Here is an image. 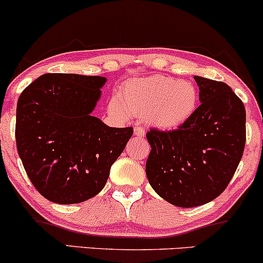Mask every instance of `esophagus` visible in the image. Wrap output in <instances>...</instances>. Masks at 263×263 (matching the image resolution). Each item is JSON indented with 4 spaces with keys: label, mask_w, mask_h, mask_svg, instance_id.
<instances>
[{
    "label": "esophagus",
    "mask_w": 263,
    "mask_h": 263,
    "mask_svg": "<svg viewBox=\"0 0 263 263\" xmlns=\"http://www.w3.org/2000/svg\"><path fill=\"white\" fill-rule=\"evenodd\" d=\"M135 135L137 136V137H144L146 131H144V128L141 127V126H137V127H135Z\"/></svg>",
    "instance_id": "1"
}]
</instances>
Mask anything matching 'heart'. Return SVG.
I'll use <instances>...</instances> for the list:
<instances>
[{
    "label": "heart",
    "mask_w": 263,
    "mask_h": 263,
    "mask_svg": "<svg viewBox=\"0 0 263 263\" xmlns=\"http://www.w3.org/2000/svg\"><path fill=\"white\" fill-rule=\"evenodd\" d=\"M114 105L131 116H143L152 127L170 131L179 128L197 112L199 90L193 81L153 75L125 81Z\"/></svg>",
    "instance_id": "obj_1"
}]
</instances>
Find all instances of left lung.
<instances>
[{"mask_svg":"<svg viewBox=\"0 0 263 263\" xmlns=\"http://www.w3.org/2000/svg\"><path fill=\"white\" fill-rule=\"evenodd\" d=\"M199 86L197 112L179 128L147 132L151 153L146 174L168 203L194 208L224 192L241 161L246 142L242 101L222 81L194 77Z\"/></svg>","mask_w":263,"mask_h":263,"instance_id":"8db88e82","label":"left lung"}]
</instances>
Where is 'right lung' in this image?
<instances>
[{
  "instance_id": "right-lung-1",
  "label": "right lung",
  "mask_w": 263,
  "mask_h": 263,
  "mask_svg": "<svg viewBox=\"0 0 263 263\" xmlns=\"http://www.w3.org/2000/svg\"><path fill=\"white\" fill-rule=\"evenodd\" d=\"M105 83L104 77L44 74L18 99V155L34 188L53 203L99 194L134 134L91 115Z\"/></svg>"
}]
</instances>
